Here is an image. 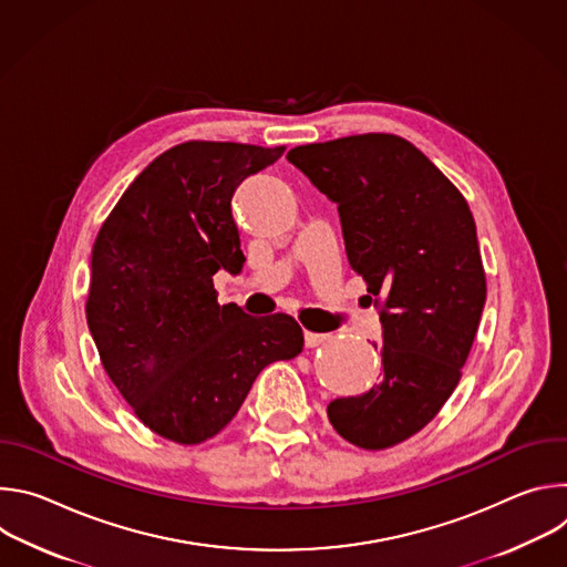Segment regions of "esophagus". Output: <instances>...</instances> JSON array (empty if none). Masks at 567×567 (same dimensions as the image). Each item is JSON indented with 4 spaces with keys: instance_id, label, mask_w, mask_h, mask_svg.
I'll use <instances>...</instances> for the list:
<instances>
[{
    "instance_id": "1",
    "label": "esophagus",
    "mask_w": 567,
    "mask_h": 567,
    "mask_svg": "<svg viewBox=\"0 0 567 567\" xmlns=\"http://www.w3.org/2000/svg\"><path fill=\"white\" fill-rule=\"evenodd\" d=\"M330 341V334H320V332H305V346L307 348H318L322 343Z\"/></svg>"
}]
</instances>
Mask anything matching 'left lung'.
<instances>
[{"label": "left lung", "mask_w": 567, "mask_h": 567, "mask_svg": "<svg viewBox=\"0 0 567 567\" xmlns=\"http://www.w3.org/2000/svg\"><path fill=\"white\" fill-rule=\"evenodd\" d=\"M287 158L339 206L350 267L374 305L383 298V379L334 399L328 417L359 449L394 446L440 413L471 352L487 298L473 215L431 158L394 134L298 145Z\"/></svg>", "instance_id": "8db88e82"}]
</instances>
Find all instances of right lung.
<instances>
[{
    "label": "right lung",
    "mask_w": 567,
    "mask_h": 567,
    "mask_svg": "<svg viewBox=\"0 0 567 567\" xmlns=\"http://www.w3.org/2000/svg\"><path fill=\"white\" fill-rule=\"evenodd\" d=\"M285 152L188 141L158 154L103 221L92 249L87 326L136 417L177 444L217 435L256 377L302 352L287 313L219 305L213 276L245 265L230 199Z\"/></svg>",
    "instance_id": "right-lung-1"
}]
</instances>
